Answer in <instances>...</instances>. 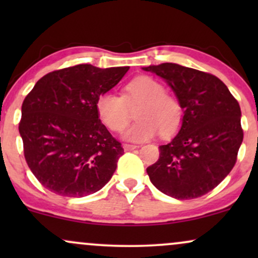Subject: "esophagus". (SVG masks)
<instances>
[{
  "label": "esophagus",
  "mask_w": 258,
  "mask_h": 258,
  "mask_svg": "<svg viewBox=\"0 0 258 258\" xmlns=\"http://www.w3.org/2000/svg\"><path fill=\"white\" fill-rule=\"evenodd\" d=\"M122 148H123V150H125V152H130V150L136 149L137 146H133V144H123Z\"/></svg>",
  "instance_id": "34e87169"
}]
</instances>
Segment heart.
I'll use <instances>...</instances> for the list:
<instances>
[{
    "mask_svg": "<svg viewBox=\"0 0 258 258\" xmlns=\"http://www.w3.org/2000/svg\"><path fill=\"white\" fill-rule=\"evenodd\" d=\"M142 103L136 112L138 121L122 132L130 142H146L155 137L173 135L182 123L179 103L165 93V87L150 76H137L125 86L123 96L106 92L96 102L99 120L111 131H120L128 121V106Z\"/></svg>",
    "mask_w": 258,
    "mask_h": 258,
    "instance_id": "b5f03b06",
    "label": "heart"
}]
</instances>
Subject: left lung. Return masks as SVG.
Listing matches in <instances>:
<instances>
[{
	"label": "left lung",
	"instance_id": "obj_1",
	"mask_svg": "<svg viewBox=\"0 0 258 258\" xmlns=\"http://www.w3.org/2000/svg\"><path fill=\"white\" fill-rule=\"evenodd\" d=\"M165 80L183 109L182 125L147 168L160 191L174 199L205 195L229 174L242 143L239 103L216 76L174 63L142 68Z\"/></svg>",
	"mask_w": 258,
	"mask_h": 258
}]
</instances>
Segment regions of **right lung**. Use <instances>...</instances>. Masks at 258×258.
Wrapping results in <instances>:
<instances>
[{
	"label": "right lung",
	"instance_id": "obj_1",
	"mask_svg": "<svg viewBox=\"0 0 258 258\" xmlns=\"http://www.w3.org/2000/svg\"><path fill=\"white\" fill-rule=\"evenodd\" d=\"M128 69L65 68L44 75L25 97L19 133L28 166L44 188L82 198L110 180L123 149L99 120L96 102Z\"/></svg>",
	"mask_w": 258,
	"mask_h": 258
}]
</instances>
